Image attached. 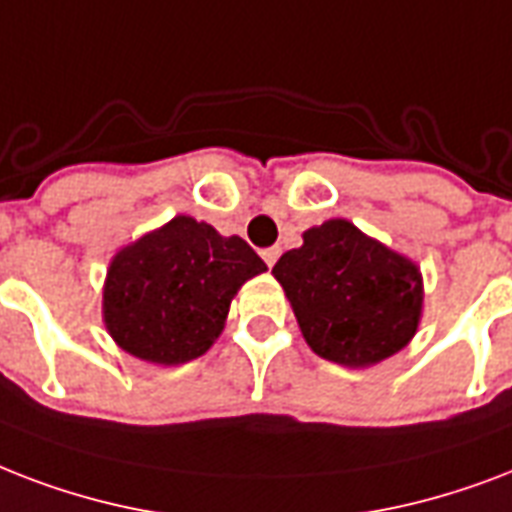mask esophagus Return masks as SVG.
Here are the masks:
<instances>
[{
    "mask_svg": "<svg viewBox=\"0 0 512 512\" xmlns=\"http://www.w3.org/2000/svg\"><path fill=\"white\" fill-rule=\"evenodd\" d=\"M277 256H280V248H275V245H272V248H264V251H261V259L267 261V267H272V264H275Z\"/></svg>",
    "mask_w": 512,
    "mask_h": 512,
    "instance_id": "obj_1",
    "label": "esophagus"
}]
</instances>
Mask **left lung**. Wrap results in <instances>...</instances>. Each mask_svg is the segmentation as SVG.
Here are the masks:
<instances>
[{
	"label": "left lung",
	"mask_w": 512,
	"mask_h": 512,
	"mask_svg": "<svg viewBox=\"0 0 512 512\" xmlns=\"http://www.w3.org/2000/svg\"><path fill=\"white\" fill-rule=\"evenodd\" d=\"M272 275L280 280L307 344L342 366H371L403 350L422 312V277L408 259L331 219L304 232Z\"/></svg>",
	"instance_id": "1"
}]
</instances>
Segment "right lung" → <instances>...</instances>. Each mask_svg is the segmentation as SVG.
<instances>
[{"label": "right lung", "instance_id": "1", "mask_svg": "<svg viewBox=\"0 0 512 512\" xmlns=\"http://www.w3.org/2000/svg\"><path fill=\"white\" fill-rule=\"evenodd\" d=\"M267 264L243 237L176 216L114 256L104 288V320L122 350L176 366L200 358L221 334L229 304Z\"/></svg>", "mask_w": 512, "mask_h": 512}]
</instances>
